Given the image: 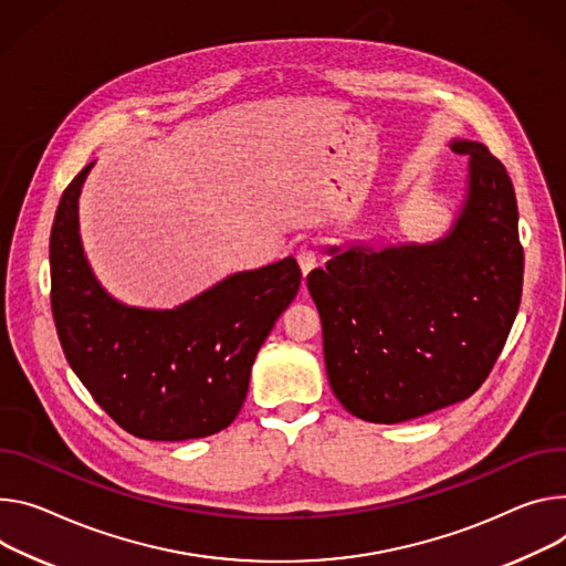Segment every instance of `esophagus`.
Returning <instances> with one entry per match:
<instances>
[{"label": "esophagus", "mask_w": 566, "mask_h": 566, "mask_svg": "<svg viewBox=\"0 0 566 566\" xmlns=\"http://www.w3.org/2000/svg\"><path fill=\"white\" fill-rule=\"evenodd\" d=\"M295 260H297V266H300V271H302V277H306V275H310V273L318 266L316 252H314V248H310V245H300V248L295 250Z\"/></svg>", "instance_id": "obj_1"}]
</instances>
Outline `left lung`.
I'll return each mask as SVG.
<instances>
[{
    "mask_svg": "<svg viewBox=\"0 0 566 566\" xmlns=\"http://www.w3.org/2000/svg\"><path fill=\"white\" fill-rule=\"evenodd\" d=\"M468 156V191L436 241L329 245L306 277L323 323L334 395L352 416L397 424L474 395L517 318L524 284L520 212L488 146Z\"/></svg>",
    "mask_w": 566,
    "mask_h": 566,
    "instance_id": "1",
    "label": "left lung"
}]
</instances>
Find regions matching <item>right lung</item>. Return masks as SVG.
Returning <instances> with one entry per match:
<instances>
[{
  "label": "right lung",
  "instance_id": "1",
  "mask_svg": "<svg viewBox=\"0 0 566 566\" xmlns=\"http://www.w3.org/2000/svg\"><path fill=\"white\" fill-rule=\"evenodd\" d=\"M65 189L49 239L51 312L63 352L94 401L128 433L180 442L223 431L243 406L254 356L300 289L293 256L228 275L174 306L113 297L85 256L78 196Z\"/></svg>",
  "mask_w": 566,
  "mask_h": 566
}]
</instances>
